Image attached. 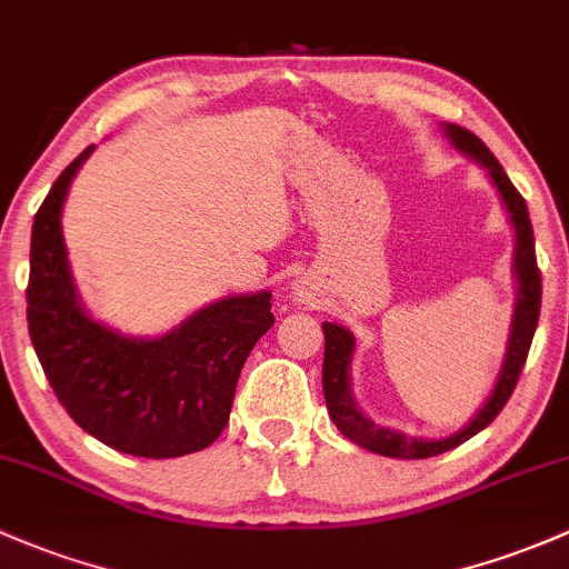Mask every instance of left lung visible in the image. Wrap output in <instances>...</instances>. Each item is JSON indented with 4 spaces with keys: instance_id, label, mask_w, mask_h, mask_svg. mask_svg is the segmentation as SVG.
<instances>
[{
    "instance_id": "obj_1",
    "label": "left lung",
    "mask_w": 569,
    "mask_h": 569,
    "mask_svg": "<svg viewBox=\"0 0 569 569\" xmlns=\"http://www.w3.org/2000/svg\"><path fill=\"white\" fill-rule=\"evenodd\" d=\"M447 141L458 149L460 154H466L469 160H475L477 166L488 171L490 184L499 193L501 204H505L507 218H510L512 234H516V250H512V278H516V305H512V321H510V335H507V351L505 360H501L499 376L493 381V390L486 398V403L477 409V415L466 422L463 428L456 430L450 436H441V439H426V436H409L400 433V430L376 426L368 415L357 406L355 392H351V357L357 351V338L355 332L346 330L343 325H332L325 321L321 330H325V368H321V385H325V400L327 409H330L332 422L338 426L340 433L346 439H351L355 445L365 447L370 452H379L387 458H403V460H417V458H433L441 452L452 450V447L463 445L471 436L480 433L482 428H488L496 420L505 403L510 400L512 390L518 385V376H521L526 355H529L531 338H535L537 319H540V297H542V283H540V269H537L535 259V234H531V220L526 201L521 199L516 188H512L510 177L505 174V169L499 166V160L490 154V149L477 139L475 133H469L466 128L445 122L441 124Z\"/></svg>"
}]
</instances>
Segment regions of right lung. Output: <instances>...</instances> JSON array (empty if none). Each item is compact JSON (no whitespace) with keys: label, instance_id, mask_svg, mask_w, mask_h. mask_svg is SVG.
I'll list each match as a JSON object with an SVG mask.
<instances>
[{"label":"right lung","instance_id":"1","mask_svg":"<svg viewBox=\"0 0 569 569\" xmlns=\"http://www.w3.org/2000/svg\"><path fill=\"white\" fill-rule=\"evenodd\" d=\"M92 149L59 174L34 214L29 338L53 395L89 436L136 458L199 452L223 433L242 365L274 325L272 295L223 297L154 338L92 319L62 234L64 199Z\"/></svg>","mask_w":569,"mask_h":569}]
</instances>
